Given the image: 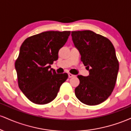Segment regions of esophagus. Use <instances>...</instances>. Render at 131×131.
Segmentation results:
<instances>
[{
  "label": "esophagus",
  "instance_id": "obj_1",
  "mask_svg": "<svg viewBox=\"0 0 131 131\" xmlns=\"http://www.w3.org/2000/svg\"><path fill=\"white\" fill-rule=\"evenodd\" d=\"M74 76H75V75L71 74V73H68V77L70 78H73V77H74Z\"/></svg>",
  "mask_w": 131,
  "mask_h": 131
}]
</instances>
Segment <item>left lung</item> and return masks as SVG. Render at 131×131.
I'll return each mask as SVG.
<instances>
[{"label": "left lung", "mask_w": 131, "mask_h": 131, "mask_svg": "<svg viewBox=\"0 0 131 131\" xmlns=\"http://www.w3.org/2000/svg\"><path fill=\"white\" fill-rule=\"evenodd\" d=\"M71 36L89 72L88 76H78L80 83L75 95L85 105L100 104L108 98L116 82L119 63L115 47L106 37L89 30L72 31Z\"/></svg>", "instance_id": "left-lung-1"}]
</instances>
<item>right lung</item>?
I'll use <instances>...</instances> for the list:
<instances>
[{
  "label": "right lung",
  "mask_w": 131,
  "mask_h": 131,
  "mask_svg": "<svg viewBox=\"0 0 131 131\" xmlns=\"http://www.w3.org/2000/svg\"><path fill=\"white\" fill-rule=\"evenodd\" d=\"M70 31H46L25 40L15 61L18 86L31 102L39 105L56 98L67 73L57 74L51 68L58 51L67 42Z\"/></svg>",
  "instance_id": "add662e5"
}]
</instances>
